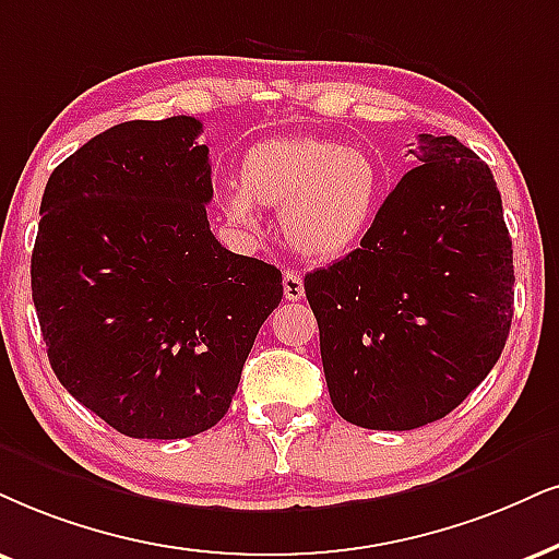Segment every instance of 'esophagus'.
Returning <instances> with one entry per match:
<instances>
[{"label":"esophagus","instance_id":"34e87169","mask_svg":"<svg viewBox=\"0 0 559 559\" xmlns=\"http://www.w3.org/2000/svg\"><path fill=\"white\" fill-rule=\"evenodd\" d=\"M282 293H285V300H300L306 295V287H302V277L298 272H285L282 277Z\"/></svg>","mask_w":559,"mask_h":559}]
</instances>
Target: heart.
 <instances>
[{"label": "heart", "instance_id": "b5f03b06", "mask_svg": "<svg viewBox=\"0 0 559 559\" xmlns=\"http://www.w3.org/2000/svg\"><path fill=\"white\" fill-rule=\"evenodd\" d=\"M383 176L370 155L323 136H274L246 150L223 212L257 230V206L280 210L285 240L306 259L347 253L373 223Z\"/></svg>", "mask_w": 559, "mask_h": 559}]
</instances>
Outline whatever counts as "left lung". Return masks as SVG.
I'll list each match as a JSON object with an SVG mask.
<instances>
[{
	"mask_svg": "<svg viewBox=\"0 0 559 559\" xmlns=\"http://www.w3.org/2000/svg\"><path fill=\"white\" fill-rule=\"evenodd\" d=\"M417 168L360 248L306 274L334 409L415 430L485 381L513 319V243L492 170L456 136L419 134Z\"/></svg>",
	"mask_w": 559,
	"mask_h": 559,
	"instance_id": "1",
	"label": "left lung"
}]
</instances>
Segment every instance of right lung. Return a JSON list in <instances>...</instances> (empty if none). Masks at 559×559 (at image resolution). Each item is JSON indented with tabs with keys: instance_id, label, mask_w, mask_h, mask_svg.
<instances>
[{
	"instance_id": "obj_1",
	"label": "right lung",
	"mask_w": 559,
	"mask_h": 559,
	"mask_svg": "<svg viewBox=\"0 0 559 559\" xmlns=\"http://www.w3.org/2000/svg\"><path fill=\"white\" fill-rule=\"evenodd\" d=\"M202 121H127L53 168L31 287L59 383L129 438L176 440L230 409L282 272L227 251L206 206Z\"/></svg>"
}]
</instances>
